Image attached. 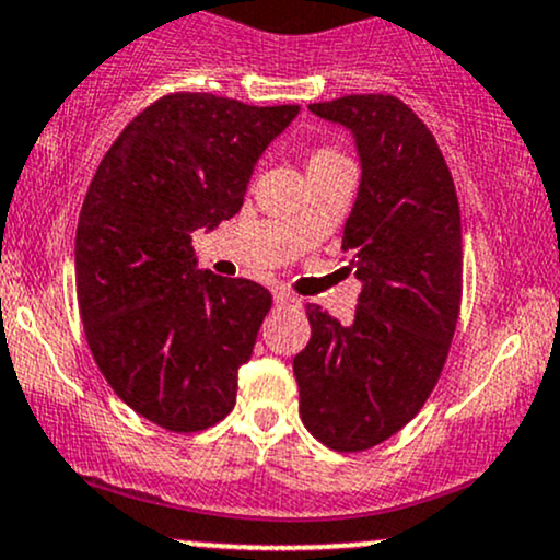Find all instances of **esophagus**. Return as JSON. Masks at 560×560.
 I'll list each match as a JSON object with an SVG mask.
<instances>
[{"instance_id": "obj_1", "label": "esophagus", "mask_w": 560, "mask_h": 560, "mask_svg": "<svg viewBox=\"0 0 560 560\" xmlns=\"http://www.w3.org/2000/svg\"><path fill=\"white\" fill-rule=\"evenodd\" d=\"M273 300H276V305H300V298H294L292 292H287V289H276L273 292Z\"/></svg>"}]
</instances>
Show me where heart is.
<instances>
[{
	"instance_id": "heart-1",
	"label": "heart",
	"mask_w": 560,
	"mask_h": 560,
	"mask_svg": "<svg viewBox=\"0 0 560 560\" xmlns=\"http://www.w3.org/2000/svg\"><path fill=\"white\" fill-rule=\"evenodd\" d=\"M334 160H342L337 150H331V147H318V150H313L311 160H307V165H318V163H334Z\"/></svg>"
}]
</instances>
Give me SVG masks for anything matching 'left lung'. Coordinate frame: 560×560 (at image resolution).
I'll use <instances>...</instances> for the list:
<instances>
[{"label":"left lung","instance_id":"obj_1","mask_svg":"<svg viewBox=\"0 0 560 560\" xmlns=\"http://www.w3.org/2000/svg\"><path fill=\"white\" fill-rule=\"evenodd\" d=\"M307 107L355 139L361 186L342 253L363 292L347 326L307 305L311 342L292 369L307 432L358 453L400 432L440 378L460 307V208L432 131L397 96Z\"/></svg>","mask_w":560,"mask_h":560}]
</instances>
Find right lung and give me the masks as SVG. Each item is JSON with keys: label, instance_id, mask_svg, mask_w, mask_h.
I'll return each mask as SVG.
<instances>
[{"label": "right lung", "instance_id": "right-lung-1", "mask_svg": "<svg viewBox=\"0 0 560 560\" xmlns=\"http://www.w3.org/2000/svg\"><path fill=\"white\" fill-rule=\"evenodd\" d=\"M298 105L168 94L102 158L75 231L86 342L126 405L168 432L226 419L271 292L199 271L191 234L242 210L266 147Z\"/></svg>", "mask_w": 560, "mask_h": 560}]
</instances>
